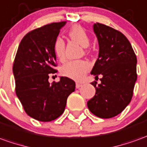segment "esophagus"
Masks as SVG:
<instances>
[{"label":"esophagus","instance_id":"34e87169","mask_svg":"<svg viewBox=\"0 0 147 147\" xmlns=\"http://www.w3.org/2000/svg\"><path fill=\"white\" fill-rule=\"evenodd\" d=\"M80 87H82V84H80V83H76V88H80Z\"/></svg>","mask_w":147,"mask_h":147}]
</instances>
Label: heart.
Listing matches in <instances>:
<instances>
[{
	"mask_svg": "<svg viewBox=\"0 0 147 147\" xmlns=\"http://www.w3.org/2000/svg\"><path fill=\"white\" fill-rule=\"evenodd\" d=\"M69 36L77 42L83 48H88L90 45V38L83 28L80 25H74L69 31ZM54 52L56 57L63 61L65 59V44L62 38L58 37L53 45ZM91 68V64L85 60H73L65 63L61 68V73L76 81L82 80Z\"/></svg>",
	"mask_w": 147,
	"mask_h": 147,
	"instance_id": "heart-1",
	"label": "heart"
}]
</instances>
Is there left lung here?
Returning a JSON list of instances; mask_svg holds the SVG:
<instances>
[{
	"mask_svg": "<svg viewBox=\"0 0 147 147\" xmlns=\"http://www.w3.org/2000/svg\"><path fill=\"white\" fill-rule=\"evenodd\" d=\"M93 30L98 43V56L91 71L101 84L88 102L92 114L110 119L122 112L131 102L137 80V58L131 43L122 32L102 24H94Z\"/></svg>",
	"mask_w": 147,
	"mask_h": 147,
	"instance_id": "1",
	"label": "left lung"
}]
</instances>
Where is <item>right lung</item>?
Listing matches in <instances>:
<instances>
[{"instance_id":"add662e5","label":"right lung","mask_w":147,"mask_h":147,"mask_svg":"<svg viewBox=\"0 0 147 147\" xmlns=\"http://www.w3.org/2000/svg\"><path fill=\"white\" fill-rule=\"evenodd\" d=\"M66 21L52 23L31 31L20 41L13 72L16 93L25 112L41 122H50L64 111L67 98L75 91L76 83L61 76L50 84V73H55L56 56L53 45Z\"/></svg>"}]
</instances>
